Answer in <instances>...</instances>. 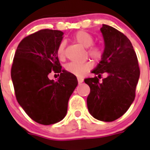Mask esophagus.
<instances>
[{"label": "esophagus", "instance_id": "34e87169", "mask_svg": "<svg viewBox=\"0 0 150 150\" xmlns=\"http://www.w3.org/2000/svg\"><path fill=\"white\" fill-rule=\"evenodd\" d=\"M77 80H78V83H79V84H81V83L84 81V79L81 77H77Z\"/></svg>", "mask_w": 150, "mask_h": 150}]
</instances>
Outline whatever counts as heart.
Wrapping results in <instances>:
<instances>
[{
    "label": "heart",
    "mask_w": 150,
    "mask_h": 150,
    "mask_svg": "<svg viewBox=\"0 0 150 150\" xmlns=\"http://www.w3.org/2000/svg\"><path fill=\"white\" fill-rule=\"evenodd\" d=\"M74 39L79 44L87 48L88 55L95 61H100L104 55V49L99 45H93L94 38L91 34L85 30H79L74 35ZM57 55L60 59H63L65 57V43L62 41L57 47ZM92 64L90 62H85L82 63L79 62H70L65 65V70L67 72L74 74L76 76H81L84 73L87 72L91 68Z\"/></svg>",
    "instance_id": "obj_1"
}]
</instances>
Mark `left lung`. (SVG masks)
Here are the masks:
<instances>
[{
  "label": "left lung",
  "mask_w": 150,
  "mask_h": 150,
  "mask_svg": "<svg viewBox=\"0 0 150 150\" xmlns=\"http://www.w3.org/2000/svg\"><path fill=\"white\" fill-rule=\"evenodd\" d=\"M104 55L92 73L98 76L85 79L90 87L87 106L97 120L112 122L121 117L132 105L140 76L137 57L131 41L114 28L103 25ZM103 73L107 77L99 82Z\"/></svg>",
  "instance_id": "8db88e82"
}]
</instances>
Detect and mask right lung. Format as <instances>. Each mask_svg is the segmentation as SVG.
<instances>
[{
  "label": "right lung",
  "instance_id": "right-lung-1",
  "mask_svg": "<svg viewBox=\"0 0 150 150\" xmlns=\"http://www.w3.org/2000/svg\"><path fill=\"white\" fill-rule=\"evenodd\" d=\"M63 34L61 30L43 29L27 36L18 44L12 64L17 101L31 120L44 125L64 118L68 100L78 84L76 76L62 71L57 55ZM51 72L60 74L57 81L48 79Z\"/></svg>",
  "mask_w": 150,
  "mask_h": 150
}]
</instances>
